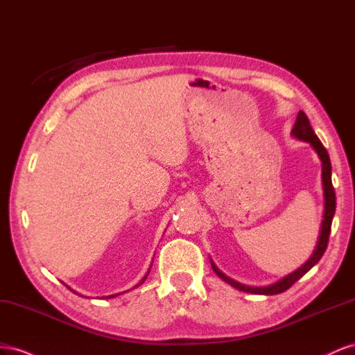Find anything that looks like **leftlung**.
Instances as JSON below:
<instances>
[{"instance_id": "left-lung-1", "label": "left lung", "mask_w": 355, "mask_h": 355, "mask_svg": "<svg viewBox=\"0 0 355 355\" xmlns=\"http://www.w3.org/2000/svg\"><path fill=\"white\" fill-rule=\"evenodd\" d=\"M291 137L296 138L299 141H303V143H309V146L315 151L318 159L321 160V183H322V198H324V209H322V220H321V227H320V235L317 241V247L313 250L311 257L303 263L300 268L296 270H293L288 275L282 277L273 284L265 286V287H256V286H245L242 282L227 277L225 272H221L218 266L209 257L211 261V268L214 270L217 275L230 284L232 287L238 288L239 291H245V293H252V295H265V296H272V295H279V293L288 290L297 279H300L306 272H309L313 266L317 265L320 259L322 257L324 251L327 248V242L330 236V229H331V221L333 216H335L336 211V195H335V189H333L331 184V164H330V157L327 150L324 148L321 144V141L315 135V132L312 130V126L309 123V120L306 114L303 111H299V114L296 117V123L291 129Z\"/></svg>"}]
</instances>
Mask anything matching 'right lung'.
<instances>
[{"mask_svg": "<svg viewBox=\"0 0 355 355\" xmlns=\"http://www.w3.org/2000/svg\"><path fill=\"white\" fill-rule=\"evenodd\" d=\"M151 265H153V263H151ZM151 265H150V268H148V270H147V273H146V275L143 277V279H141V281L138 282V284H137V286H134V287H132V288H130V290H134V288L139 287V286H141V284H143V282H144V281L147 279V277H148V273H150V269H151ZM65 286H67V284H65ZM67 287H68V288H69L71 291H73V293H76V295H78V296H83V295H80V293H77L76 290H73V288H71L69 286H67ZM128 291H129V290H128ZM119 295H121V293H117V295H111V296H103V297H101V299H113V297H116V296H119Z\"/></svg>", "mask_w": 355, "mask_h": 355, "instance_id": "obj_1", "label": "right lung"}]
</instances>
